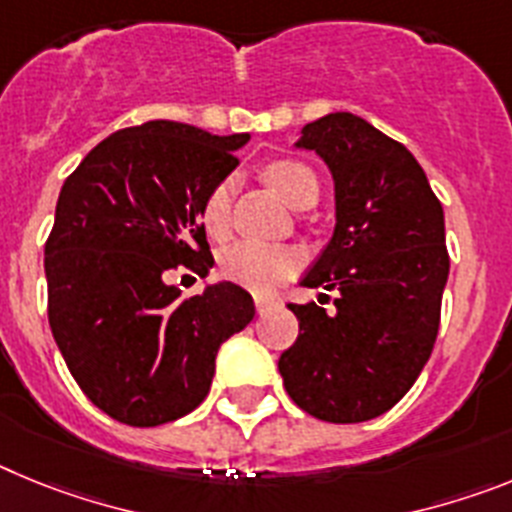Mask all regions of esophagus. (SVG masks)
<instances>
[{
	"instance_id": "obj_1",
	"label": "esophagus",
	"mask_w": 512,
	"mask_h": 512,
	"mask_svg": "<svg viewBox=\"0 0 512 512\" xmlns=\"http://www.w3.org/2000/svg\"><path fill=\"white\" fill-rule=\"evenodd\" d=\"M253 302H256V312H259V315H264V312H269L271 307L279 305L274 297H264V295H256V297H253Z\"/></svg>"
}]
</instances>
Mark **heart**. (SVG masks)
Masks as SVG:
<instances>
[{"instance_id": "1", "label": "heart", "mask_w": 512, "mask_h": 512, "mask_svg": "<svg viewBox=\"0 0 512 512\" xmlns=\"http://www.w3.org/2000/svg\"><path fill=\"white\" fill-rule=\"evenodd\" d=\"M264 176L287 205L300 207L307 200H318V179L300 161L292 158L271 161L264 169ZM230 210H233V179L225 176L212 184L200 207L202 225L217 241H223L230 233ZM297 266H300V253L289 246L238 241L220 253V274L228 282L251 292H271L282 279L295 274Z\"/></svg>"}]
</instances>
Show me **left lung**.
I'll return each mask as SVG.
<instances>
[{
	"mask_svg": "<svg viewBox=\"0 0 512 512\" xmlns=\"http://www.w3.org/2000/svg\"><path fill=\"white\" fill-rule=\"evenodd\" d=\"M336 182V233L302 284L338 292L289 310L300 336L279 359L312 418L361 423L395 408L431 356L449 279L443 207L408 148L351 112L302 128Z\"/></svg>",
	"mask_w": 512,
	"mask_h": 512,
	"instance_id": "1",
	"label": "left lung"
}]
</instances>
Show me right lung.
<instances>
[{"mask_svg": "<svg viewBox=\"0 0 512 512\" xmlns=\"http://www.w3.org/2000/svg\"><path fill=\"white\" fill-rule=\"evenodd\" d=\"M248 133L151 120L104 138L58 194L45 241L48 323L81 392L135 428L171 423L207 397L217 348L253 320L233 282L184 297L179 266L215 264L200 220Z\"/></svg>", "mask_w": 512, "mask_h": 512, "instance_id": "1", "label": "right lung"}]
</instances>
